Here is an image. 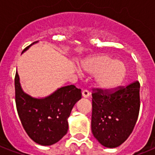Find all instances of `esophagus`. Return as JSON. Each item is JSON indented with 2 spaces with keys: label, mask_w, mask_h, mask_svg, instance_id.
Here are the masks:
<instances>
[{
  "label": "esophagus",
  "mask_w": 155,
  "mask_h": 155,
  "mask_svg": "<svg viewBox=\"0 0 155 155\" xmlns=\"http://www.w3.org/2000/svg\"><path fill=\"white\" fill-rule=\"evenodd\" d=\"M82 96H83V97H85V98H87V97H89V92H88L87 89L83 90V91H82Z\"/></svg>",
  "instance_id": "obj_1"
}]
</instances>
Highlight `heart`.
Returning a JSON list of instances; mask_svg holds the SVG:
<instances>
[{"label": "heart", "mask_w": 155, "mask_h": 155, "mask_svg": "<svg viewBox=\"0 0 155 155\" xmlns=\"http://www.w3.org/2000/svg\"><path fill=\"white\" fill-rule=\"evenodd\" d=\"M84 71L94 75V84L104 91H113L120 87L126 75V66L108 54H100L84 61Z\"/></svg>", "instance_id": "obj_1"}]
</instances>
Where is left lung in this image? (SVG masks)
I'll return each mask as SVG.
<instances>
[{"label": "left lung", "mask_w": 155, "mask_h": 155, "mask_svg": "<svg viewBox=\"0 0 155 155\" xmlns=\"http://www.w3.org/2000/svg\"><path fill=\"white\" fill-rule=\"evenodd\" d=\"M139 92L138 81L113 91L93 88L92 132L102 146L117 147L131 134L139 114Z\"/></svg>", "instance_id": "left-lung-1"}]
</instances>
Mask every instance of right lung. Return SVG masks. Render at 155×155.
Listing matches in <instances>:
<instances>
[{
	"instance_id": "right-lung-1",
	"label": "right lung",
	"mask_w": 155,
	"mask_h": 155,
	"mask_svg": "<svg viewBox=\"0 0 155 155\" xmlns=\"http://www.w3.org/2000/svg\"><path fill=\"white\" fill-rule=\"evenodd\" d=\"M14 84L16 107L28 136L42 146H51L58 142L68 132V118L73 106L81 99V90L75 85H68L58 88L49 97L34 98L21 89L18 71Z\"/></svg>"
}]
</instances>
